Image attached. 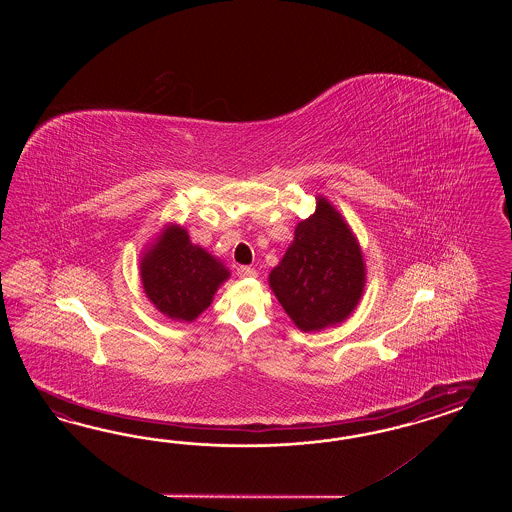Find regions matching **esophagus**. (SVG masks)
I'll list each match as a JSON object with an SVG mask.
<instances>
[{"label":"esophagus","mask_w":512,"mask_h":512,"mask_svg":"<svg viewBox=\"0 0 512 512\" xmlns=\"http://www.w3.org/2000/svg\"><path fill=\"white\" fill-rule=\"evenodd\" d=\"M236 274H238L240 278H255V276H257V272H255L251 266H240V268L236 270Z\"/></svg>","instance_id":"1"}]
</instances>
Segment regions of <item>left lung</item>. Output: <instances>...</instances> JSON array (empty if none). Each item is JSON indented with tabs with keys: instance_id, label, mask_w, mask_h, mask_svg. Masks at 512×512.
<instances>
[{
	"instance_id": "8db88e82",
	"label": "left lung",
	"mask_w": 512,
	"mask_h": 512,
	"mask_svg": "<svg viewBox=\"0 0 512 512\" xmlns=\"http://www.w3.org/2000/svg\"><path fill=\"white\" fill-rule=\"evenodd\" d=\"M364 276L351 229L319 199L315 214L298 223L293 244L270 272V287L295 325L311 332L336 325L355 310Z\"/></svg>"
}]
</instances>
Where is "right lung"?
I'll use <instances>...</instances> for the list:
<instances>
[{
	"instance_id": "obj_1",
	"label": "right lung",
	"mask_w": 512,
	"mask_h": 512,
	"mask_svg": "<svg viewBox=\"0 0 512 512\" xmlns=\"http://www.w3.org/2000/svg\"><path fill=\"white\" fill-rule=\"evenodd\" d=\"M144 293L174 321H193L212 304L217 287L229 278L223 264L172 227L140 263Z\"/></svg>"
}]
</instances>
